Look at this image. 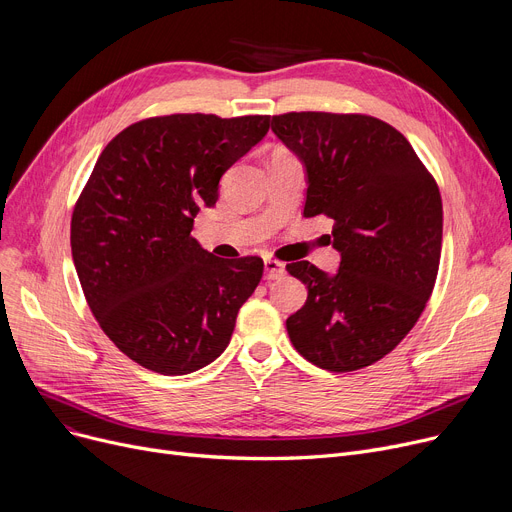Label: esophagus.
Instances as JSON below:
<instances>
[{"label":"esophagus","mask_w":512,"mask_h":512,"mask_svg":"<svg viewBox=\"0 0 512 512\" xmlns=\"http://www.w3.org/2000/svg\"><path fill=\"white\" fill-rule=\"evenodd\" d=\"M286 274L284 263L276 259H265V280H280Z\"/></svg>","instance_id":"1"}]
</instances>
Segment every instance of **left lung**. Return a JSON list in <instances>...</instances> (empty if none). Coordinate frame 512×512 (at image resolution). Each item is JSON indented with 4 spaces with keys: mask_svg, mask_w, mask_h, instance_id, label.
Listing matches in <instances>:
<instances>
[{
    "mask_svg": "<svg viewBox=\"0 0 512 512\" xmlns=\"http://www.w3.org/2000/svg\"><path fill=\"white\" fill-rule=\"evenodd\" d=\"M276 137L305 168V218L334 220L338 272L288 263L309 294L286 319L292 346L313 365L344 373L386 357L432 297L442 253V197L411 143L361 114L290 112Z\"/></svg>",
    "mask_w": 512,
    "mask_h": 512,
    "instance_id": "left-lung-1",
    "label": "left lung"
}]
</instances>
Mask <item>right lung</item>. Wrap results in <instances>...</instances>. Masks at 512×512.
I'll list each match as a JSON object with an SVG mask.
<instances>
[{"label":"right lung","instance_id":"1","mask_svg":"<svg viewBox=\"0 0 512 512\" xmlns=\"http://www.w3.org/2000/svg\"><path fill=\"white\" fill-rule=\"evenodd\" d=\"M270 130V116L172 114L124 128L101 151L70 226L87 303L120 351L161 375L218 359L263 259H220L191 236L220 178Z\"/></svg>","mask_w":512,"mask_h":512}]
</instances>
